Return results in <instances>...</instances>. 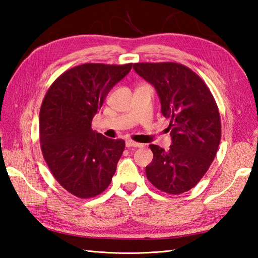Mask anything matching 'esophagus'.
<instances>
[{
  "label": "esophagus",
  "instance_id": "esophagus-1",
  "mask_svg": "<svg viewBox=\"0 0 258 258\" xmlns=\"http://www.w3.org/2000/svg\"><path fill=\"white\" fill-rule=\"evenodd\" d=\"M143 145L140 144V143H136V142H133L131 140L126 141V147H142Z\"/></svg>",
  "mask_w": 258,
  "mask_h": 258
}]
</instances>
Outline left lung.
<instances>
[{"label": "left lung", "mask_w": 258, "mask_h": 258, "mask_svg": "<svg viewBox=\"0 0 258 258\" xmlns=\"http://www.w3.org/2000/svg\"><path fill=\"white\" fill-rule=\"evenodd\" d=\"M133 69L155 87L172 138L168 151L150 145L154 156L146 176L162 191L184 193L200 182L215 158L221 142L216 102L203 80L185 65L135 63Z\"/></svg>", "instance_id": "1"}]
</instances>
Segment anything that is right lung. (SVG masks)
Listing matches in <instances>:
<instances>
[{"label":"right lung","instance_id":"obj_1","mask_svg":"<svg viewBox=\"0 0 258 258\" xmlns=\"http://www.w3.org/2000/svg\"><path fill=\"white\" fill-rule=\"evenodd\" d=\"M132 63H86L70 69L50 86L40 111V142L44 160L61 186L80 199L107 188L125 149L92 130V119L112 87Z\"/></svg>","mask_w":258,"mask_h":258}]
</instances>
